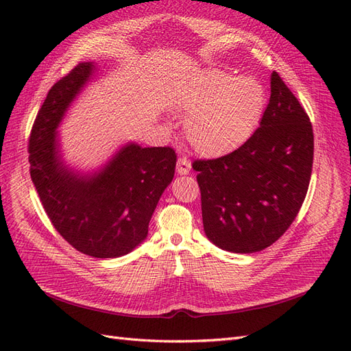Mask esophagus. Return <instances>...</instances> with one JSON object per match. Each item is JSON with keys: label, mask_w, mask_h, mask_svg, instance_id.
<instances>
[{"label": "esophagus", "mask_w": 351, "mask_h": 351, "mask_svg": "<svg viewBox=\"0 0 351 351\" xmlns=\"http://www.w3.org/2000/svg\"><path fill=\"white\" fill-rule=\"evenodd\" d=\"M190 168H192V164H190L189 159L184 156H180L177 161V173L178 174H189Z\"/></svg>", "instance_id": "esophagus-1"}]
</instances>
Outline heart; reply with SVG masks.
<instances>
[{
    "mask_svg": "<svg viewBox=\"0 0 351 351\" xmlns=\"http://www.w3.org/2000/svg\"><path fill=\"white\" fill-rule=\"evenodd\" d=\"M267 105L262 83L219 70H202L178 99L193 149L218 158L239 149L256 130Z\"/></svg>",
    "mask_w": 351,
    "mask_h": 351,
    "instance_id": "b5f03b06",
    "label": "heart"
}]
</instances>
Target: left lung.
<instances>
[{"instance_id":"1","label":"left lung","mask_w":351,"mask_h":351,"mask_svg":"<svg viewBox=\"0 0 351 351\" xmlns=\"http://www.w3.org/2000/svg\"><path fill=\"white\" fill-rule=\"evenodd\" d=\"M312 164L309 115L274 71L269 104L249 141L224 156L193 161L208 239L232 253L269 247L299 214Z\"/></svg>"}]
</instances>
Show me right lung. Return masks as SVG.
I'll use <instances>...</instances> for the list:
<instances>
[{"mask_svg": "<svg viewBox=\"0 0 351 351\" xmlns=\"http://www.w3.org/2000/svg\"><path fill=\"white\" fill-rule=\"evenodd\" d=\"M80 62L54 83L29 136L30 177L51 224L93 258H119L147 236V227L177 162L173 147L127 145L99 174L77 177L61 165L56 129L92 74Z\"/></svg>", "mask_w": 351, "mask_h": 351, "instance_id": "right-lung-1", "label": "right lung"}]
</instances>
